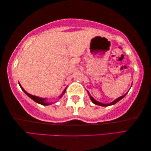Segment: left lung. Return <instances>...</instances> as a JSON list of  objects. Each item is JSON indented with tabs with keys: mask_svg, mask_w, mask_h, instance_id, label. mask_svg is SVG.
I'll list each match as a JSON object with an SVG mask.
<instances>
[{
	"mask_svg": "<svg viewBox=\"0 0 151 151\" xmlns=\"http://www.w3.org/2000/svg\"><path fill=\"white\" fill-rule=\"evenodd\" d=\"M126 94H124V95H123V96H120V97H119V98L118 99H117L115 100V101H114L113 102H112V103H109V104H103V103H99V102H98V101H96V100H94L93 98H92V97L90 96V99H91V101L93 102V103L95 104V105H100V106H110V105H114V104H115L116 103H117L118 101H120V100H121L122 99H123L124 98V97L126 96Z\"/></svg>",
	"mask_w": 151,
	"mask_h": 151,
	"instance_id": "obj_1",
	"label": "left lung"
}]
</instances>
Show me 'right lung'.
<instances>
[{
  "mask_svg": "<svg viewBox=\"0 0 151 151\" xmlns=\"http://www.w3.org/2000/svg\"><path fill=\"white\" fill-rule=\"evenodd\" d=\"M19 86H20V87H21V88L22 89V90L23 91H24L25 94H26L27 96H28L29 98H31L32 100H34V101L35 102H36V103H39V104H40V105H50V103H47V102H46V99H42V98H39V97H38V96H33V95H32V94H29V93H27V92H26V91H25V90L21 86V85H20V83H19ZM65 92V90H64V92H63V93L64 92ZM62 96V95H61ZM61 96H60V97H61Z\"/></svg>",
  "mask_w": 151,
  "mask_h": 151,
  "instance_id": "1",
  "label": "right lung"
}]
</instances>
